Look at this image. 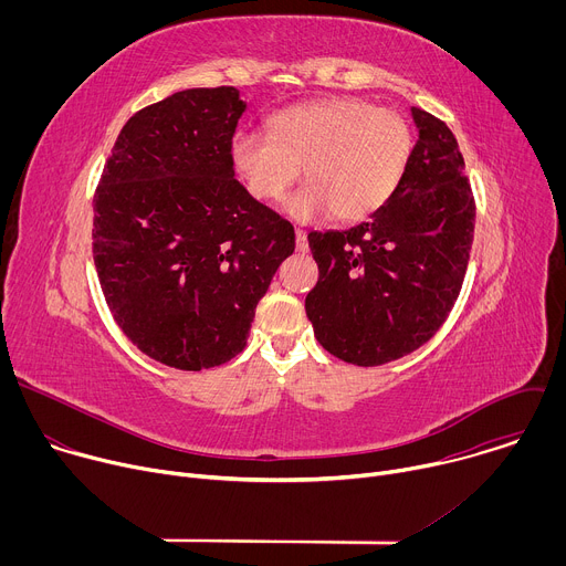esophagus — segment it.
<instances>
[{
  "mask_svg": "<svg viewBox=\"0 0 566 566\" xmlns=\"http://www.w3.org/2000/svg\"><path fill=\"white\" fill-rule=\"evenodd\" d=\"M295 249H297L300 253H306V251H308V239H306V232H304L302 228L295 230Z\"/></svg>",
  "mask_w": 566,
  "mask_h": 566,
  "instance_id": "esophagus-1",
  "label": "esophagus"
}]
</instances>
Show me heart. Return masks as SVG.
Segmentation results:
<instances>
[{"mask_svg":"<svg viewBox=\"0 0 566 566\" xmlns=\"http://www.w3.org/2000/svg\"><path fill=\"white\" fill-rule=\"evenodd\" d=\"M412 149L406 118L360 98L334 96L277 112L271 134L239 132L230 156L260 201H280L304 166L308 184L286 201V212L297 221L336 214L356 223L389 201L406 177Z\"/></svg>","mask_w":566,"mask_h":566,"instance_id":"1","label":"heart"}]
</instances>
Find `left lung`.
<instances>
[{
    "label": "left lung",
    "instance_id": "left-lung-1",
    "mask_svg": "<svg viewBox=\"0 0 566 566\" xmlns=\"http://www.w3.org/2000/svg\"><path fill=\"white\" fill-rule=\"evenodd\" d=\"M419 140L389 201L349 230L308 232L317 284L304 308L336 358L376 367L426 345L452 311L470 260L474 197L450 127L412 107Z\"/></svg>",
    "mask_w": 566,
    "mask_h": 566
}]
</instances>
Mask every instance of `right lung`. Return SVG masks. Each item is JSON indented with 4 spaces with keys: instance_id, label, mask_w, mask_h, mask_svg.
Listing matches in <instances>:
<instances>
[{
    "instance_id": "right-lung-1",
    "label": "right lung",
    "mask_w": 566,
    "mask_h": 566,
    "mask_svg": "<svg viewBox=\"0 0 566 566\" xmlns=\"http://www.w3.org/2000/svg\"><path fill=\"white\" fill-rule=\"evenodd\" d=\"M247 103L186 90L120 129L94 195V264L123 334L149 358L199 371L247 347L258 302L293 253V226L234 179Z\"/></svg>"
}]
</instances>
